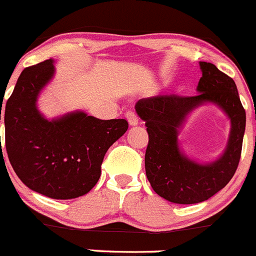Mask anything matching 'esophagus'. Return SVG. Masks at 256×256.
I'll return each mask as SVG.
<instances>
[{
    "mask_svg": "<svg viewBox=\"0 0 256 256\" xmlns=\"http://www.w3.org/2000/svg\"><path fill=\"white\" fill-rule=\"evenodd\" d=\"M125 116H126V118H128V124H130L131 126L138 125V115H136V112H132V110H128V112H126Z\"/></svg>",
    "mask_w": 256,
    "mask_h": 256,
    "instance_id": "1",
    "label": "esophagus"
}]
</instances>
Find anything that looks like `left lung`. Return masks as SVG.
I'll return each instance as SVG.
<instances>
[{
	"instance_id": "1",
	"label": "left lung",
	"mask_w": 256,
	"mask_h": 256,
	"mask_svg": "<svg viewBox=\"0 0 256 256\" xmlns=\"http://www.w3.org/2000/svg\"><path fill=\"white\" fill-rule=\"evenodd\" d=\"M200 66L202 78L197 95H157L138 100L135 106L148 134L144 154L147 180L157 194L178 204L203 202L226 187L242 154L246 116L236 82L214 64L200 62ZM207 101L224 110L231 118L232 131L224 156L210 165H198L179 151L176 135L186 114Z\"/></svg>"
}]
</instances>
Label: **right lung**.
Wrapping results in <instances>:
<instances>
[{
	"mask_svg": "<svg viewBox=\"0 0 256 256\" xmlns=\"http://www.w3.org/2000/svg\"><path fill=\"white\" fill-rule=\"evenodd\" d=\"M53 74L52 59L20 73L4 109V146L28 188L54 200H72L96 184L105 154L126 132L128 122L100 120L82 112L48 121L36 102Z\"/></svg>",
	"mask_w": 256,
	"mask_h": 256,
	"instance_id": "add662e5",
	"label": "right lung"
}]
</instances>
